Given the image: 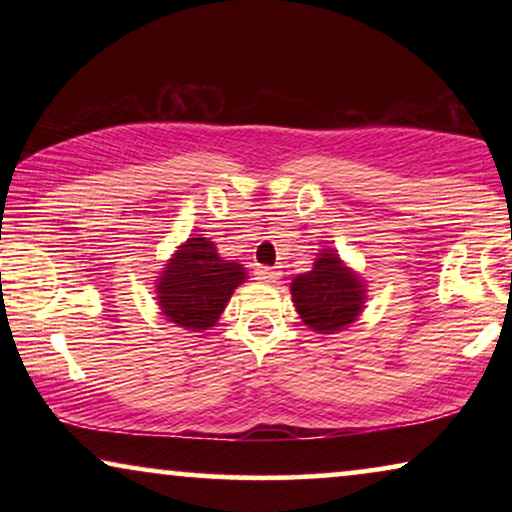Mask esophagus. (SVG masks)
<instances>
[{"label":"esophagus","mask_w":512,"mask_h":512,"mask_svg":"<svg viewBox=\"0 0 512 512\" xmlns=\"http://www.w3.org/2000/svg\"><path fill=\"white\" fill-rule=\"evenodd\" d=\"M254 277L258 279L261 284H275L279 277H282V272L277 268H256L254 270Z\"/></svg>","instance_id":"1"}]
</instances>
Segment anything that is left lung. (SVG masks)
Segmentation results:
<instances>
[{
    "mask_svg": "<svg viewBox=\"0 0 512 512\" xmlns=\"http://www.w3.org/2000/svg\"><path fill=\"white\" fill-rule=\"evenodd\" d=\"M291 300L307 328L314 333H338L361 317L368 286L335 249H321L312 270L291 282Z\"/></svg>",
    "mask_w": 512,
    "mask_h": 512,
    "instance_id": "obj_1",
    "label": "left lung"
}]
</instances>
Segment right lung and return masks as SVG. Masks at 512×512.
Instances as JSON below:
<instances>
[{
    "instance_id": "1",
    "label": "right lung",
    "mask_w": 512,
    "mask_h": 512,
    "mask_svg": "<svg viewBox=\"0 0 512 512\" xmlns=\"http://www.w3.org/2000/svg\"><path fill=\"white\" fill-rule=\"evenodd\" d=\"M247 279V268L226 261L209 237L191 235L160 268L156 300L165 319L200 333L216 326L230 296Z\"/></svg>"
}]
</instances>
